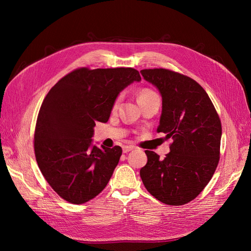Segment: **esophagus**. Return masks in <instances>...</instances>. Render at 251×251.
<instances>
[{
  "label": "esophagus",
  "instance_id": "obj_1",
  "mask_svg": "<svg viewBox=\"0 0 251 251\" xmlns=\"http://www.w3.org/2000/svg\"><path fill=\"white\" fill-rule=\"evenodd\" d=\"M134 149H135V147H133V146H125L123 148V151H124V153H127V151H132Z\"/></svg>",
  "mask_w": 251,
  "mask_h": 251
}]
</instances>
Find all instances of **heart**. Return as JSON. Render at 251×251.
<instances>
[{"label":"heart","mask_w":251,"mask_h":251,"mask_svg":"<svg viewBox=\"0 0 251 251\" xmlns=\"http://www.w3.org/2000/svg\"><path fill=\"white\" fill-rule=\"evenodd\" d=\"M154 96H157L153 91H151V90H149V89H144V90H142L141 92L139 93V96H138V100L139 101H141V100H148V98H151V97H154ZM120 98H121V96H118L116 100H115V101H114V103H113V109L115 110L117 107H118V103H119V101H120Z\"/></svg>","instance_id":"heart-1"}]
</instances>
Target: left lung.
Returning <instances> with one entry per match:
<instances>
[{"instance_id": "8db88e82", "label": "left lung", "mask_w": 251, "mask_h": 251, "mask_svg": "<svg viewBox=\"0 0 251 251\" xmlns=\"http://www.w3.org/2000/svg\"><path fill=\"white\" fill-rule=\"evenodd\" d=\"M140 73L162 97L157 132L173 140L162 160L155 151H146L148 162L140 177L157 200L179 206L194 200L217 169L221 120L207 93L193 78L162 68Z\"/></svg>"}]
</instances>
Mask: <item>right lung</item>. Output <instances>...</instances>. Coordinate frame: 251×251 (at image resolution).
I'll use <instances>...</instances> for the list:
<instances>
[{
    "mask_svg": "<svg viewBox=\"0 0 251 251\" xmlns=\"http://www.w3.org/2000/svg\"><path fill=\"white\" fill-rule=\"evenodd\" d=\"M133 68H79L51 88L41 105L34 132L37 165L64 200L82 204L102 192L123 154L92 144L97 121L107 123L118 94L140 81Z\"/></svg>",
    "mask_w": 251,
    "mask_h": 251,
    "instance_id": "1",
    "label": "right lung"
}]
</instances>
